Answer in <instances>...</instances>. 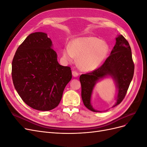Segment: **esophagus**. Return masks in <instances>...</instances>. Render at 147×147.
Masks as SVG:
<instances>
[{"mask_svg":"<svg viewBox=\"0 0 147 147\" xmlns=\"http://www.w3.org/2000/svg\"><path fill=\"white\" fill-rule=\"evenodd\" d=\"M72 75L74 77H77L78 76V73L77 71H72Z\"/></svg>","mask_w":147,"mask_h":147,"instance_id":"1","label":"esophagus"}]
</instances>
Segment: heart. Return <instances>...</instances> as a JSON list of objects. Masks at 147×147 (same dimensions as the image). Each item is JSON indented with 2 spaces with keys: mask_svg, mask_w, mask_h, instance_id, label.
Returning <instances> with one entry per match:
<instances>
[{
  "mask_svg": "<svg viewBox=\"0 0 147 147\" xmlns=\"http://www.w3.org/2000/svg\"><path fill=\"white\" fill-rule=\"evenodd\" d=\"M109 46L105 41L94 37L75 38L70 47H65L63 56L69 61L78 57L79 67L84 71L94 70L104 60L109 52Z\"/></svg>",
  "mask_w": 147,
  "mask_h": 147,
  "instance_id": "b5f03b06",
  "label": "heart"
}]
</instances>
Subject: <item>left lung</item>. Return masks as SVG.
Masks as SVG:
<instances>
[{"instance_id": "obj_1", "label": "left lung", "mask_w": 147, "mask_h": 147, "mask_svg": "<svg viewBox=\"0 0 147 147\" xmlns=\"http://www.w3.org/2000/svg\"><path fill=\"white\" fill-rule=\"evenodd\" d=\"M116 41L110 55L100 67L91 72L82 74L80 77L83 104L87 109L92 112H99L92 107L91 99L93 88L100 79L110 76L116 83L118 92L117 103L113 107L123 101L132 80L134 64L129 44L122 35H118Z\"/></svg>"}]
</instances>
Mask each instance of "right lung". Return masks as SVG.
<instances>
[{
	"label": "right lung",
	"instance_id": "1",
	"mask_svg": "<svg viewBox=\"0 0 147 147\" xmlns=\"http://www.w3.org/2000/svg\"><path fill=\"white\" fill-rule=\"evenodd\" d=\"M51 47L47 34H30L18 48L12 61L15 90L26 104L37 110L56 107L72 78L70 67L58 63Z\"/></svg>",
	"mask_w": 147,
	"mask_h": 147
}]
</instances>
